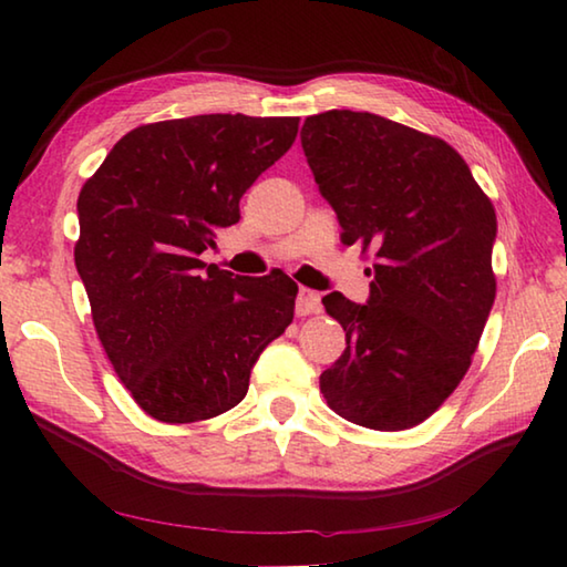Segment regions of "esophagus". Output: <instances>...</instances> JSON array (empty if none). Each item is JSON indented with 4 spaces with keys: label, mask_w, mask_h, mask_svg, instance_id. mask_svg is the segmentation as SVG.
<instances>
[{
    "label": "esophagus",
    "mask_w": 567,
    "mask_h": 567,
    "mask_svg": "<svg viewBox=\"0 0 567 567\" xmlns=\"http://www.w3.org/2000/svg\"><path fill=\"white\" fill-rule=\"evenodd\" d=\"M318 310H320V295L315 290H307V287H300V292H297L295 312L300 315V318H307V315H312Z\"/></svg>",
    "instance_id": "obj_1"
}]
</instances>
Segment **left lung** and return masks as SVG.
<instances>
[{
  "mask_svg": "<svg viewBox=\"0 0 567 567\" xmlns=\"http://www.w3.org/2000/svg\"><path fill=\"white\" fill-rule=\"evenodd\" d=\"M300 140L342 243L375 260L368 305L322 297L348 348L320 392L354 425L410 430L473 362L497 290L495 207L445 140L380 114H312Z\"/></svg>",
  "mask_w": 567,
  "mask_h": 567,
  "instance_id": "1",
  "label": "left lung"
}]
</instances>
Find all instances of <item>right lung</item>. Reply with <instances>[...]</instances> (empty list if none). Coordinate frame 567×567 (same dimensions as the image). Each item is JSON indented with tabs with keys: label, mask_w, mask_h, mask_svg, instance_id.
Wrapping results in <instances>:
<instances>
[{
	"label": "right lung",
	"mask_w": 567,
	"mask_h": 567,
	"mask_svg": "<svg viewBox=\"0 0 567 567\" xmlns=\"http://www.w3.org/2000/svg\"><path fill=\"white\" fill-rule=\"evenodd\" d=\"M297 127L247 114L140 124L82 185L76 272L114 372L150 417L182 425L233 410L292 322L290 277H239L199 255Z\"/></svg>",
	"instance_id": "right-lung-1"
}]
</instances>
